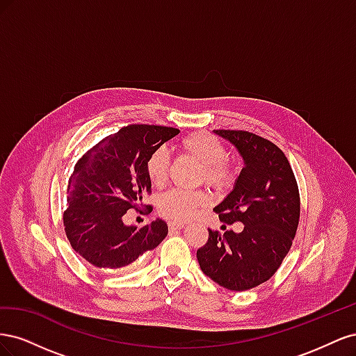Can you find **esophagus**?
Returning <instances> with one entry per match:
<instances>
[{
    "instance_id": "obj_1",
    "label": "esophagus",
    "mask_w": 356,
    "mask_h": 356,
    "mask_svg": "<svg viewBox=\"0 0 356 356\" xmlns=\"http://www.w3.org/2000/svg\"><path fill=\"white\" fill-rule=\"evenodd\" d=\"M168 225H169V230H181V229H184V224H182V222H169Z\"/></svg>"
}]
</instances>
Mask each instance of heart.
I'll return each mask as SVG.
<instances>
[{"label": "heart", "instance_id": "obj_1", "mask_svg": "<svg viewBox=\"0 0 356 356\" xmlns=\"http://www.w3.org/2000/svg\"><path fill=\"white\" fill-rule=\"evenodd\" d=\"M179 148L202 166L200 178L204 184L215 190H224L234 181V165L225 159L227 152L218 138L208 132H195L181 139ZM145 170L153 186L165 184L169 174V156L165 148L159 147L148 156ZM204 202L207 196L200 191L172 188L159 197V212L169 220L186 221Z\"/></svg>", "mask_w": 356, "mask_h": 356}]
</instances>
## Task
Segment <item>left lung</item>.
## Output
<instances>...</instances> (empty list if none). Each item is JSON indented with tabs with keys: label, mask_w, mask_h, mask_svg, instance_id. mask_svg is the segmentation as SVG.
I'll return each mask as SVG.
<instances>
[{
	"label": "left lung",
	"mask_w": 356,
	"mask_h": 356,
	"mask_svg": "<svg viewBox=\"0 0 356 356\" xmlns=\"http://www.w3.org/2000/svg\"><path fill=\"white\" fill-rule=\"evenodd\" d=\"M230 141L243 168L213 211L225 225L242 222L241 234L208 230L197 250L202 272L230 291H246L268 281L293 245L300 218V195L294 172L282 149L246 131H213Z\"/></svg>",
	"instance_id": "1"
}]
</instances>
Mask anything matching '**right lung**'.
Returning <instances> with one entry per match:
<instances>
[{
	"instance_id": "add662e5",
	"label": "right lung",
	"mask_w": 356,
	"mask_h": 356,
	"mask_svg": "<svg viewBox=\"0 0 356 356\" xmlns=\"http://www.w3.org/2000/svg\"><path fill=\"white\" fill-rule=\"evenodd\" d=\"M178 134L175 127L129 124L104 138L75 163L63 225L72 250L86 261L117 270L166 238L163 220L136 227L126 225L123 217L129 209L143 208V196L152 193L145 170L148 156Z\"/></svg>"
}]
</instances>
